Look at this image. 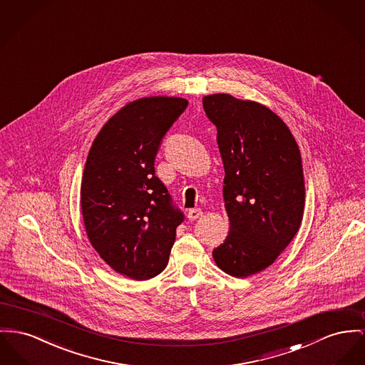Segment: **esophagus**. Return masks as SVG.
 I'll list each match as a JSON object with an SVG mask.
<instances>
[{"instance_id":"esophagus-1","label":"esophagus","mask_w":365,"mask_h":365,"mask_svg":"<svg viewBox=\"0 0 365 365\" xmlns=\"http://www.w3.org/2000/svg\"><path fill=\"white\" fill-rule=\"evenodd\" d=\"M202 216V210L200 209H191L190 212H188V219L194 220L199 219Z\"/></svg>"}]
</instances>
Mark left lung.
Returning <instances> with one entry per match:
<instances>
[{"mask_svg":"<svg viewBox=\"0 0 365 365\" xmlns=\"http://www.w3.org/2000/svg\"><path fill=\"white\" fill-rule=\"evenodd\" d=\"M217 127L230 231L213 250L224 272L246 278L271 266L299 231L304 177L288 125L267 106L213 94L202 99Z\"/></svg>","mask_w":365,"mask_h":365,"instance_id":"1","label":"left lung"}]
</instances>
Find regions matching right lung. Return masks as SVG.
I'll return each mask as SVG.
<instances>
[{"instance_id": "add662e5", "label": "right lung", "mask_w": 365, "mask_h": 365, "mask_svg": "<svg viewBox=\"0 0 365 365\" xmlns=\"http://www.w3.org/2000/svg\"><path fill=\"white\" fill-rule=\"evenodd\" d=\"M187 105L178 97L128 102L103 124L84 166L80 205L87 237L109 267L137 281L166 268L184 220L153 163Z\"/></svg>"}]
</instances>
